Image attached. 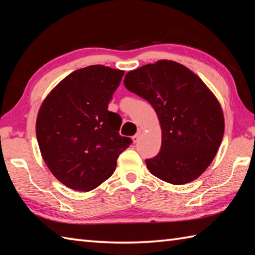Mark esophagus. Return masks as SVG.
Instances as JSON below:
<instances>
[{
  "label": "esophagus",
  "instance_id": "esophagus-1",
  "mask_svg": "<svg viewBox=\"0 0 255 255\" xmlns=\"http://www.w3.org/2000/svg\"><path fill=\"white\" fill-rule=\"evenodd\" d=\"M140 136H141V131H137V133L134 134V136L132 137V141L136 143V142H138L139 141V139H140Z\"/></svg>",
  "mask_w": 255,
  "mask_h": 255
}]
</instances>
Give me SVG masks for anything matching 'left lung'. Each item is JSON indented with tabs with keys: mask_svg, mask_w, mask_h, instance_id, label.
<instances>
[{
	"mask_svg": "<svg viewBox=\"0 0 255 255\" xmlns=\"http://www.w3.org/2000/svg\"><path fill=\"white\" fill-rule=\"evenodd\" d=\"M124 84L147 100L159 118L161 150L145 160L151 174L174 185L196 180L223 141L225 118L217 97L193 71L172 60L129 71Z\"/></svg>",
	"mask_w": 255,
	"mask_h": 255,
	"instance_id": "8db88e82",
	"label": "left lung"
}]
</instances>
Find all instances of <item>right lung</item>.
I'll use <instances>...</instances> for the list:
<instances>
[{
	"mask_svg": "<svg viewBox=\"0 0 255 255\" xmlns=\"http://www.w3.org/2000/svg\"><path fill=\"white\" fill-rule=\"evenodd\" d=\"M124 73L101 64L75 70L51 90L38 112L42 159L53 176L74 191H92L111 177L119 154L131 143L118 132V114L108 111Z\"/></svg>",
	"mask_w": 255,
	"mask_h": 255,
	"instance_id": "1",
	"label": "right lung"
}]
</instances>
